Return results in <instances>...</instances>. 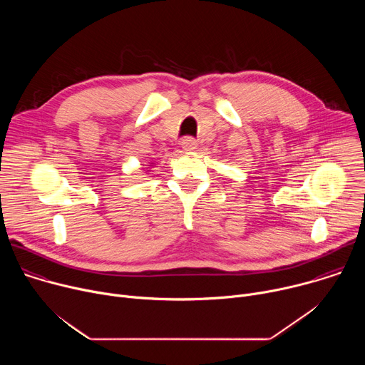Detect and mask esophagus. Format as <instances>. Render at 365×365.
<instances>
[{"label":"esophagus","instance_id":"esophagus-1","mask_svg":"<svg viewBox=\"0 0 365 365\" xmlns=\"http://www.w3.org/2000/svg\"><path fill=\"white\" fill-rule=\"evenodd\" d=\"M197 147V143L192 137H186L182 140V148L185 151H193Z\"/></svg>","mask_w":365,"mask_h":365}]
</instances>
